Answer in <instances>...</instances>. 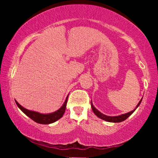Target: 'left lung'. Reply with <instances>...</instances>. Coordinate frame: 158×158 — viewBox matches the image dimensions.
Instances as JSON below:
<instances>
[{"label": "left lung", "instance_id": "1", "mask_svg": "<svg viewBox=\"0 0 158 158\" xmlns=\"http://www.w3.org/2000/svg\"><path fill=\"white\" fill-rule=\"evenodd\" d=\"M142 99H140V101H139L138 104L137 105V106H136V108L134 109L133 110H131V111H129L128 112V113L126 114H121V115H118V116H113V117H111V116H107L106 114H103L102 113H101L99 110H98L97 108H95V107L94 106L93 103H92V101H91V108H92V110H93L94 113L96 114V116H97L99 118L103 119V120L105 121H107V122H110V123H120V122H123V121L126 120V119L128 118L129 116H131L132 114L134 113V112L135 111V110L137 109V108H138L139 105H140L141 102H142Z\"/></svg>", "mask_w": 158, "mask_h": 158}]
</instances>
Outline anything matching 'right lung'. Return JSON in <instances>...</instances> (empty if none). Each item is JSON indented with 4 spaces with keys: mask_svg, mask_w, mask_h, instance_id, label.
Masks as SVG:
<instances>
[{
    "mask_svg": "<svg viewBox=\"0 0 158 158\" xmlns=\"http://www.w3.org/2000/svg\"><path fill=\"white\" fill-rule=\"evenodd\" d=\"M68 96L66 97V99H65L64 102L63 103L62 106H61L59 110L50 114H41L39 113V112L34 111V110H28L27 109V108H23L22 106H21L16 100L15 103L16 105H17V106L21 110V111L23 112L27 117H30V119H32V120L35 121V123H39V124H50V123L56 122L58 119L61 118L62 116L64 115L65 109H66L67 102H68Z\"/></svg>",
    "mask_w": 158,
    "mask_h": 158,
    "instance_id": "obj_1",
    "label": "right lung"
}]
</instances>
